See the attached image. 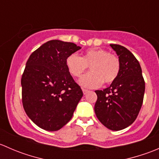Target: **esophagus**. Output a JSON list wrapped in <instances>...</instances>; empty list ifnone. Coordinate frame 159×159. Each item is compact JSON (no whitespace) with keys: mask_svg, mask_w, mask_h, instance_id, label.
<instances>
[{"mask_svg":"<svg viewBox=\"0 0 159 159\" xmlns=\"http://www.w3.org/2000/svg\"><path fill=\"white\" fill-rule=\"evenodd\" d=\"M82 91H83V93H84V94H87L88 92H89V90H87V89H82Z\"/></svg>","mask_w":159,"mask_h":159,"instance_id":"1","label":"esophagus"}]
</instances>
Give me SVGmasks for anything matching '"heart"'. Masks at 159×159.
I'll return each instance as SVG.
<instances>
[{"label":"heart","instance_id":"obj_1","mask_svg":"<svg viewBox=\"0 0 159 159\" xmlns=\"http://www.w3.org/2000/svg\"><path fill=\"white\" fill-rule=\"evenodd\" d=\"M65 65L70 75L75 78L81 76L89 67L91 72L79 80V84L88 89H95L103 82L111 84L117 79L121 70L119 57L101 48L87 50L81 57L70 54L65 60Z\"/></svg>","mask_w":159,"mask_h":159}]
</instances>
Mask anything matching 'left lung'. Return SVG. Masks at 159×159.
Instances as JSON below:
<instances>
[{"instance_id": "left-lung-1", "label": "left lung", "mask_w": 159, "mask_h": 159, "mask_svg": "<svg viewBox=\"0 0 159 159\" xmlns=\"http://www.w3.org/2000/svg\"><path fill=\"white\" fill-rule=\"evenodd\" d=\"M121 61L118 78L104 90H97L94 112L102 125L112 131L131 125L137 118L145 94V84L139 61L126 48L110 44Z\"/></svg>"}]
</instances>
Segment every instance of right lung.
<instances>
[{"label": "right lung", "instance_id": "1", "mask_svg": "<svg viewBox=\"0 0 159 159\" xmlns=\"http://www.w3.org/2000/svg\"><path fill=\"white\" fill-rule=\"evenodd\" d=\"M79 49L74 43L51 40L35 50L27 61L21 77L22 104L41 129H61L82 98V90L65 65L67 57Z\"/></svg>", "mask_w": 159, "mask_h": 159}]
</instances>
